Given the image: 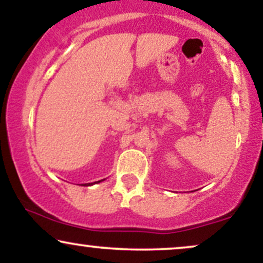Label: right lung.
<instances>
[{"label": "right lung", "mask_w": 263, "mask_h": 263, "mask_svg": "<svg viewBox=\"0 0 263 263\" xmlns=\"http://www.w3.org/2000/svg\"><path fill=\"white\" fill-rule=\"evenodd\" d=\"M99 182H100V180H99ZM87 185H90V184H87Z\"/></svg>", "instance_id": "1"}]
</instances>
